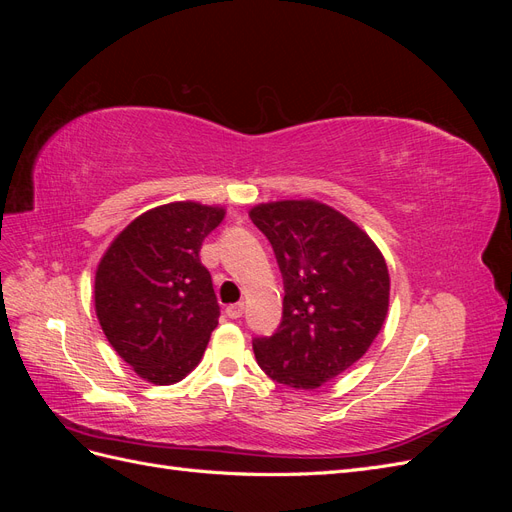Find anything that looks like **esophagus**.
Returning <instances> with one entry per match:
<instances>
[{"mask_svg": "<svg viewBox=\"0 0 512 512\" xmlns=\"http://www.w3.org/2000/svg\"><path fill=\"white\" fill-rule=\"evenodd\" d=\"M241 314H243V303H235V305H228V307H226V316H228L230 320L241 318Z\"/></svg>", "mask_w": 512, "mask_h": 512, "instance_id": "1", "label": "esophagus"}]
</instances>
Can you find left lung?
I'll list each match as a JSON object with an SVG mask.
<instances>
[{
    "label": "left lung",
    "mask_w": 512,
    "mask_h": 512,
    "mask_svg": "<svg viewBox=\"0 0 512 512\" xmlns=\"http://www.w3.org/2000/svg\"><path fill=\"white\" fill-rule=\"evenodd\" d=\"M284 277L282 322L254 339L265 374L312 391L369 350L389 312V269L376 243L344 213L318 200L252 207Z\"/></svg>",
    "instance_id": "left-lung-1"
}]
</instances>
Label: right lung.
I'll return each mask as SVG.
<instances>
[{
  "label": "right lung",
  "instance_id": "add662e5",
  "mask_svg": "<svg viewBox=\"0 0 512 512\" xmlns=\"http://www.w3.org/2000/svg\"><path fill=\"white\" fill-rule=\"evenodd\" d=\"M222 207L192 200L138 215L104 252L94 284L108 344L151 384H175L203 359L220 305L200 245Z\"/></svg>",
  "mask_w": 512,
  "mask_h": 512
}]
</instances>
